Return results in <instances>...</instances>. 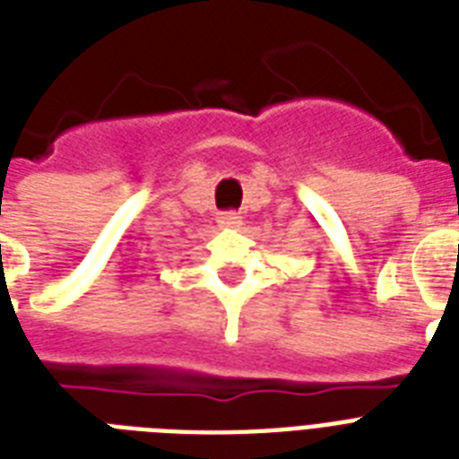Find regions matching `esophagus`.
Here are the masks:
<instances>
[{"label": "esophagus", "mask_w": 459, "mask_h": 459, "mask_svg": "<svg viewBox=\"0 0 459 459\" xmlns=\"http://www.w3.org/2000/svg\"><path fill=\"white\" fill-rule=\"evenodd\" d=\"M216 221H219V226H221V229H240L243 219H240L236 212H223V214L219 216Z\"/></svg>", "instance_id": "34e87169"}]
</instances>
